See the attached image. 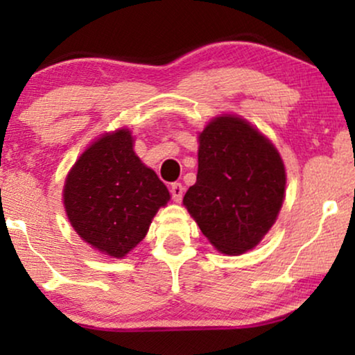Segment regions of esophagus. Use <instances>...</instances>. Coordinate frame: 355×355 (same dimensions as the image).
I'll return each instance as SVG.
<instances>
[{
  "label": "esophagus",
  "mask_w": 355,
  "mask_h": 355,
  "mask_svg": "<svg viewBox=\"0 0 355 355\" xmlns=\"http://www.w3.org/2000/svg\"><path fill=\"white\" fill-rule=\"evenodd\" d=\"M171 196L174 198V202H181L182 196H184V187L181 182H174L171 186Z\"/></svg>",
  "instance_id": "1"
}]
</instances>
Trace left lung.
<instances>
[{
	"label": "left lung",
	"instance_id": "8db88e82",
	"mask_svg": "<svg viewBox=\"0 0 355 355\" xmlns=\"http://www.w3.org/2000/svg\"><path fill=\"white\" fill-rule=\"evenodd\" d=\"M197 182L184 205L221 254L254 249L275 225L286 171L275 145L254 125L225 114L198 135Z\"/></svg>",
	"mask_w": 355,
	"mask_h": 355
}]
</instances>
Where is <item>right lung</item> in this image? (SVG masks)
Listing matches in <instances>:
<instances>
[{"label": "right lung", "mask_w": 355, "mask_h": 355, "mask_svg": "<svg viewBox=\"0 0 355 355\" xmlns=\"http://www.w3.org/2000/svg\"><path fill=\"white\" fill-rule=\"evenodd\" d=\"M64 208L74 231L94 249L123 259L147 234L169 192L134 152L129 129L105 134L67 174Z\"/></svg>", "instance_id": "add662e5"}]
</instances>
